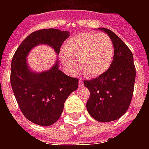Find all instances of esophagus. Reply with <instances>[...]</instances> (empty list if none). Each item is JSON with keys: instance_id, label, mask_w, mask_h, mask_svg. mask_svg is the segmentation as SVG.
<instances>
[{"instance_id": "1", "label": "esophagus", "mask_w": 149, "mask_h": 149, "mask_svg": "<svg viewBox=\"0 0 149 149\" xmlns=\"http://www.w3.org/2000/svg\"><path fill=\"white\" fill-rule=\"evenodd\" d=\"M79 85H80V86H82V85H83V81H82V80H79Z\"/></svg>"}]
</instances>
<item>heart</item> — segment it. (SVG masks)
I'll list each match as a JSON object with an SVG mask.
<instances>
[{"label": "heart", "mask_w": 149, "mask_h": 149, "mask_svg": "<svg viewBox=\"0 0 149 149\" xmlns=\"http://www.w3.org/2000/svg\"><path fill=\"white\" fill-rule=\"evenodd\" d=\"M65 53L61 60L66 67L73 71L75 61L88 77H96L103 74L112 63L114 47L107 34L93 32L82 33L71 37L65 45Z\"/></svg>", "instance_id": "b5f03b06"}]
</instances>
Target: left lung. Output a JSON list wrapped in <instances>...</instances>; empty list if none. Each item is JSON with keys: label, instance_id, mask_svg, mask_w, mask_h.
<instances>
[{"label": "left lung", "instance_id": "1", "mask_svg": "<svg viewBox=\"0 0 149 149\" xmlns=\"http://www.w3.org/2000/svg\"><path fill=\"white\" fill-rule=\"evenodd\" d=\"M112 40L114 56L110 67L97 78L84 81L90 92L86 104L90 116L100 122L116 120L127 112L134 90L136 68L131 50L112 31L100 28Z\"/></svg>", "mask_w": 149, "mask_h": 149}]
</instances>
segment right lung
I'll return each instance as SVG.
<instances>
[{
	"label": "right lung",
	"instance_id": "obj_1",
	"mask_svg": "<svg viewBox=\"0 0 149 149\" xmlns=\"http://www.w3.org/2000/svg\"><path fill=\"white\" fill-rule=\"evenodd\" d=\"M69 32L55 29L32 33L22 41L12 59L10 82L20 109L36 125L49 126L61 115L66 99L78 88L77 78L65 75L58 62L49 71L33 72L28 68L26 56L33 47L46 44L59 54Z\"/></svg>",
	"mask_w": 149,
	"mask_h": 149
}]
</instances>
